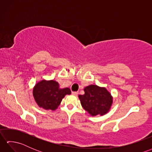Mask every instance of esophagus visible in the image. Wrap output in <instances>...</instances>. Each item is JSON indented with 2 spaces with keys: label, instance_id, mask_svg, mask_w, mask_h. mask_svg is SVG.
I'll return each mask as SVG.
<instances>
[{
  "label": "esophagus",
  "instance_id": "34e87169",
  "mask_svg": "<svg viewBox=\"0 0 152 152\" xmlns=\"http://www.w3.org/2000/svg\"><path fill=\"white\" fill-rule=\"evenodd\" d=\"M72 95H78V91H72Z\"/></svg>",
  "mask_w": 152,
  "mask_h": 152
}]
</instances>
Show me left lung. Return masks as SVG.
<instances>
[{"mask_svg": "<svg viewBox=\"0 0 152 152\" xmlns=\"http://www.w3.org/2000/svg\"><path fill=\"white\" fill-rule=\"evenodd\" d=\"M85 94L80 95L82 107L91 115H104L110 108L112 97L106 88L91 85L84 89Z\"/></svg>", "mask_w": 152, "mask_h": 152, "instance_id": "8db88e82", "label": "left lung"}]
</instances>
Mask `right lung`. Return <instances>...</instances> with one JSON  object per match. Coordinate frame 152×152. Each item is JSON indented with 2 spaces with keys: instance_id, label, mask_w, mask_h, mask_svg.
<instances>
[{
  "instance_id": "obj_1",
  "label": "right lung",
  "mask_w": 152,
  "mask_h": 152,
  "mask_svg": "<svg viewBox=\"0 0 152 152\" xmlns=\"http://www.w3.org/2000/svg\"><path fill=\"white\" fill-rule=\"evenodd\" d=\"M69 88L60 89L59 83L53 80L38 83L33 89V96L38 105L46 110H54L66 95H70Z\"/></svg>"
}]
</instances>
